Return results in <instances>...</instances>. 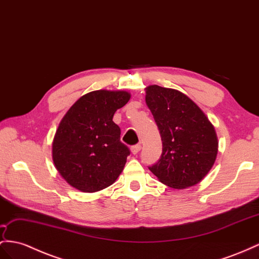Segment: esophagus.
I'll use <instances>...</instances> for the list:
<instances>
[{
    "mask_svg": "<svg viewBox=\"0 0 259 259\" xmlns=\"http://www.w3.org/2000/svg\"><path fill=\"white\" fill-rule=\"evenodd\" d=\"M141 150V145L140 144H136V145H134V147H131V153L132 154H138L139 153V151Z\"/></svg>",
    "mask_w": 259,
    "mask_h": 259,
    "instance_id": "34e87169",
    "label": "esophagus"
}]
</instances>
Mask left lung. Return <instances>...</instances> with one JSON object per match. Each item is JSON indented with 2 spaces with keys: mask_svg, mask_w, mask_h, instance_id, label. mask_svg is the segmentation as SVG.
I'll return each mask as SVG.
<instances>
[{
  "mask_svg": "<svg viewBox=\"0 0 259 259\" xmlns=\"http://www.w3.org/2000/svg\"><path fill=\"white\" fill-rule=\"evenodd\" d=\"M145 94L163 144L161 158L149 169L170 188L195 186L215 162L219 142L213 124L180 91L150 85Z\"/></svg>",
  "mask_w": 259,
  "mask_h": 259,
  "instance_id": "left-lung-1",
  "label": "left lung"
}]
</instances>
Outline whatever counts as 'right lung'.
Wrapping results in <instances>:
<instances>
[{"instance_id":"obj_1","label":"right lung","mask_w":259,"mask_h":259,"mask_svg":"<svg viewBox=\"0 0 259 259\" xmlns=\"http://www.w3.org/2000/svg\"><path fill=\"white\" fill-rule=\"evenodd\" d=\"M125 91L98 90L79 97L59 123L52 160L59 174L82 193H95L114 184L124 167L128 147L112 121L129 102Z\"/></svg>"}]
</instances>
